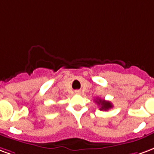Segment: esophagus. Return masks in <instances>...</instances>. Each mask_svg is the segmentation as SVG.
Masks as SVG:
<instances>
[{"mask_svg": "<svg viewBox=\"0 0 154 154\" xmlns=\"http://www.w3.org/2000/svg\"><path fill=\"white\" fill-rule=\"evenodd\" d=\"M75 93H76V94H79L80 92H79V90H76V91H75Z\"/></svg>", "mask_w": 154, "mask_h": 154, "instance_id": "obj_1", "label": "esophagus"}]
</instances>
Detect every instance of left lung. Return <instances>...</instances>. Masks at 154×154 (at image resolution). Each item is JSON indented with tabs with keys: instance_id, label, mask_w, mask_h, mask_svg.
<instances>
[{
	"instance_id": "obj_1",
	"label": "left lung",
	"mask_w": 154,
	"mask_h": 154,
	"mask_svg": "<svg viewBox=\"0 0 154 154\" xmlns=\"http://www.w3.org/2000/svg\"><path fill=\"white\" fill-rule=\"evenodd\" d=\"M95 102L100 106L99 109L101 111H107V110L111 109L112 107V103L108 102V101H105L104 99H101V98L97 97Z\"/></svg>"
}]
</instances>
